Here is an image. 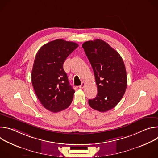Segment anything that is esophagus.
I'll list each match as a JSON object with an SVG mask.
<instances>
[{
    "label": "esophagus",
    "instance_id": "1",
    "mask_svg": "<svg viewBox=\"0 0 158 158\" xmlns=\"http://www.w3.org/2000/svg\"><path fill=\"white\" fill-rule=\"evenodd\" d=\"M85 83L84 82H82L81 85H79V88H81V89H82V88H84V87H85Z\"/></svg>",
    "mask_w": 158,
    "mask_h": 158
}]
</instances>
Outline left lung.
Masks as SVG:
<instances>
[{
	"label": "left lung",
	"instance_id": "obj_1",
	"mask_svg": "<svg viewBox=\"0 0 158 158\" xmlns=\"http://www.w3.org/2000/svg\"><path fill=\"white\" fill-rule=\"evenodd\" d=\"M82 48L93 69L98 94L89 104L99 112L114 108L123 97L127 87V76L119 54L101 39L83 43Z\"/></svg>",
	"mask_w": 158,
	"mask_h": 158
}]
</instances>
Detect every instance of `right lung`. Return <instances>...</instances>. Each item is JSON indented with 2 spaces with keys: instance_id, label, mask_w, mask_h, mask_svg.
Returning <instances> with one entry per match:
<instances>
[{
  "instance_id": "right-lung-1",
  "label": "right lung",
  "mask_w": 158,
  "mask_h": 158,
  "mask_svg": "<svg viewBox=\"0 0 158 158\" xmlns=\"http://www.w3.org/2000/svg\"><path fill=\"white\" fill-rule=\"evenodd\" d=\"M79 45L57 39L42 46L36 54L31 74L35 94L48 110L57 112L68 107L74 90L70 85L63 64Z\"/></svg>"
}]
</instances>
